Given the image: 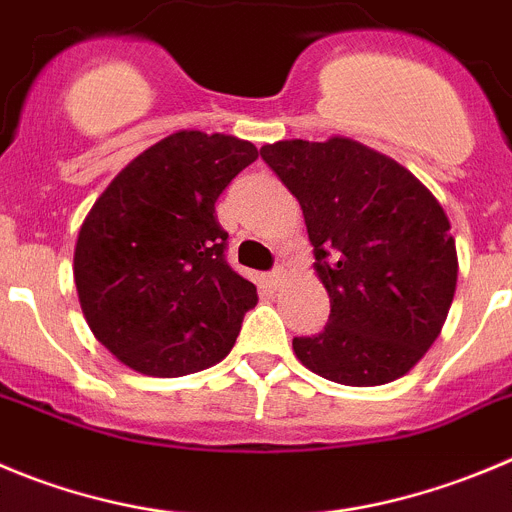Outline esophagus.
<instances>
[{"mask_svg": "<svg viewBox=\"0 0 512 512\" xmlns=\"http://www.w3.org/2000/svg\"><path fill=\"white\" fill-rule=\"evenodd\" d=\"M267 283H270L272 290H278L280 285L285 283V270H283V267H278V270H272L270 275H267Z\"/></svg>", "mask_w": 512, "mask_h": 512, "instance_id": "obj_1", "label": "esophagus"}]
</instances>
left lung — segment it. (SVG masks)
<instances>
[{"label": "left lung", "mask_w": 512, "mask_h": 512, "mask_svg": "<svg viewBox=\"0 0 512 512\" xmlns=\"http://www.w3.org/2000/svg\"><path fill=\"white\" fill-rule=\"evenodd\" d=\"M262 159L303 209L328 326L293 338L300 364L343 386L409 374L442 333L457 288L450 219L399 161L346 136L267 143Z\"/></svg>", "instance_id": "obj_1"}]
</instances>
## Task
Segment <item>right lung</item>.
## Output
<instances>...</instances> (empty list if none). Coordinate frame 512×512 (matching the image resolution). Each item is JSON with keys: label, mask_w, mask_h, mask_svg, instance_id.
I'll return each instance as SVG.
<instances>
[{"label": "right lung", "mask_w": 512, "mask_h": 512, "mask_svg": "<svg viewBox=\"0 0 512 512\" xmlns=\"http://www.w3.org/2000/svg\"><path fill=\"white\" fill-rule=\"evenodd\" d=\"M260 156L237 136L176 131L95 199L73 257L93 336L128 369L186 376L219 364L257 288L224 260L214 202Z\"/></svg>", "instance_id": "right-lung-1"}]
</instances>
